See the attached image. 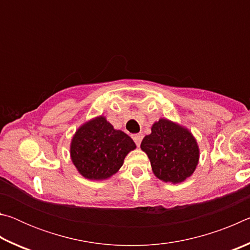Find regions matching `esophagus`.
I'll return each mask as SVG.
<instances>
[{
  "instance_id": "34e87169",
  "label": "esophagus",
  "mask_w": 250,
  "mask_h": 250,
  "mask_svg": "<svg viewBox=\"0 0 250 250\" xmlns=\"http://www.w3.org/2000/svg\"><path fill=\"white\" fill-rule=\"evenodd\" d=\"M142 138H143V134L142 133H137V134H132V139L135 142V145H137L138 146H140V143L142 141Z\"/></svg>"
}]
</instances>
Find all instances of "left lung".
<instances>
[{"label":"left lung","mask_w":250,"mask_h":250,"mask_svg":"<svg viewBox=\"0 0 250 250\" xmlns=\"http://www.w3.org/2000/svg\"><path fill=\"white\" fill-rule=\"evenodd\" d=\"M152 171L161 181L181 183L191 176L198 164L200 149L189 131L167 119L154 122L151 133L141 142Z\"/></svg>","instance_id":"8db88e82"}]
</instances>
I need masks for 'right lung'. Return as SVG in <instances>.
Listing matches in <instances>:
<instances>
[{
	"instance_id": "add662e5",
	"label": "right lung",
	"mask_w": 250,
	"mask_h": 250,
	"mask_svg": "<svg viewBox=\"0 0 250 250\" xmlns=\"http://www.w3.org/2000/svg\"><path fill=\"white\" fill-rule=\"evenodd\" d=\"M135 143L128 134L113 129L104 116L79 126L70 143V158L74 166L88 180H105L124 164Z\"/></svg>"
}]
</instances>
